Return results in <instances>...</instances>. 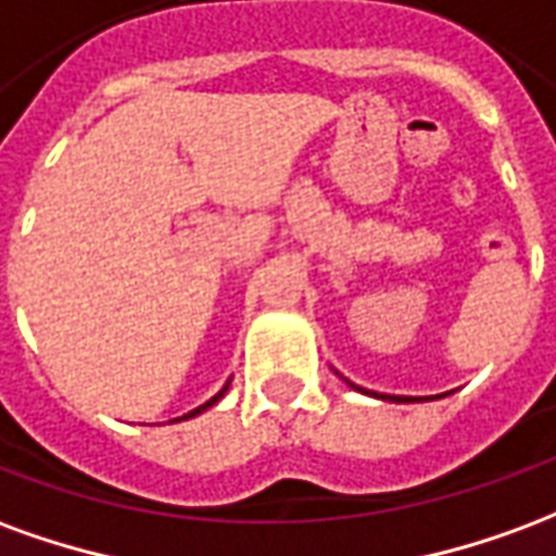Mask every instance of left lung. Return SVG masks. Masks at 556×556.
Here are the masks:
<instances>
[{
	"mask_svg": "<svg viewBox=\"0 0 556 556\" xmlns=\"http://www.w3.org/2000/svg\"><path fill=\"white\" fill-rule=\"evenodd\" d=\"M382 400H394V403H415V396H382ZM420 400V396H417Z\"/></svg>",
	"mask_w": 556,
	"mask_h": 556,
	"instance_id": "1",
	"label": "left lung"
}]
</instances>
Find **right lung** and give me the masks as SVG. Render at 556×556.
I'll list each match as a JSON object with an SVG mask.
<instances>
[{
	"instance_id": "add662e5",
	"label": "right lung",
	"mask_w": 556,
	"mask_h": 556,
	"mask_svg": "<svg viewBox=\"0 0 556 556\" xmlns=\"http://www.w3.org/2000/svg\"><path fill=\"white\" fill-rule=\"evenodd\" d=\"M230 384V382H228ZM228 384H225V388H222V391H218L216 396H213V400H206L204 406H198V408H192V412H189V415H184V417H177V420H189V417H194V415H201V412H206V408L210 406H216L218 400H222V396H225V391H228Z\"/></svg>"
}]
</instances>
